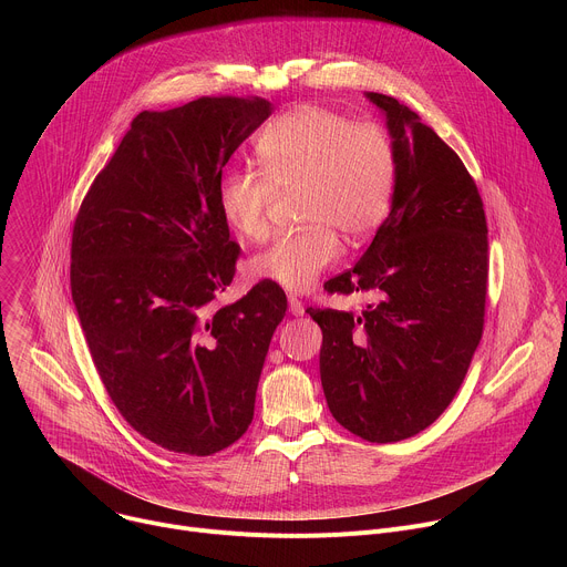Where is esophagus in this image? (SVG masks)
Returning a JSON list of instances; mask_svg holds the SVG:
<instances>
[{"label": "esophagus", "mask_w": 567, "mask_h": 567, "mask_svg": "<svg viewBox=\"0 0 567 567\" xmlns=\"http://www.w3.org/2000/svg\"><path fill=\"white\" fill-rule=\"evenodd\" d=\"M289 311H291L293 316H302V313H305L302 300H300L298 296H293V293H289Z\"/></svg>", "instance_id": "34e87169"}]
</instances>
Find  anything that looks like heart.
<instances>
[{
	"label": "heart",
	"mask_w": 567,
	"mask_h": 567,
	"mask_svg": "<svg viewBox=\"0 0 567 567\" xmlns=\"http://www.w3.org/2000/svg\"><path fill=\"white\" fill-rule=\"evenodd\" d=\"M256 156L260 173L233 168L217 182L226 226L241 239H265L269 206L287 190H300L305 226L276 237L249 260L254 280L307 291L339 260L337 231L350 241L363 239L390 210L396 152L377 123H354L322 105H296L262 130Z\"/></svg>",
	"instance_id": "obj_1"
}]
</instances>
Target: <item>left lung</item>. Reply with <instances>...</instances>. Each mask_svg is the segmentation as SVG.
<instances>
[{
    "label": "left lung",
    "mask_w": 567,
    "mask_h": 567,
    "mask_svg": "<svg viewBox=\"0 0 567 567\" xmlns=\"http://www.w3.org/2000/svg\"><path fill=\"white\" fill-rule=\"evenodd\" d=\"M396 152L392 208L330 293H372L361 311L313 309L320 381L334 420L388 444L429 429L460 390L482 339L489 239L462 158L406 105L370 92Z\"/></svg>",
    "instance_id": "left-lung-1"
}]
</instances>
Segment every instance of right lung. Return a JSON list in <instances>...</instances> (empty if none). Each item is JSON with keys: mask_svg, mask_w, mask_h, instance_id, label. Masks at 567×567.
Wrapping results in <instances>:
<instances>
[{"mask_svg": "<svg viewBox=\"0 0 567 567\" xmlns=\"http://www.w3.org/2000/svg\"><path fill=\"white\" fill-rule=\"evenodd\" d=\"M271 114L258 96L141 112L71 233V298L123 420L173 453L213 455L247 433L287 298L258 282L213 309L239 258L217 206L230 154Z\"/></svg>", "mask_w": 567, "mask_h": 567, "instance_id": "right-lung-1", "label": "right lung"}]
</instances>
